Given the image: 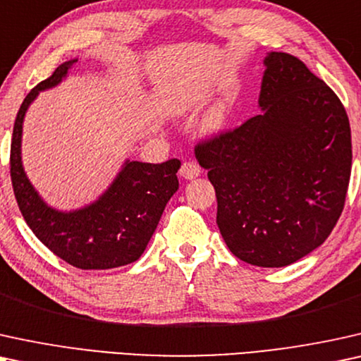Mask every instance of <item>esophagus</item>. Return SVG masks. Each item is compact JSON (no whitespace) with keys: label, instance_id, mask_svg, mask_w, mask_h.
<instances>
[{"label":"esophagus","instance_id":"1","mask_svg":"<svg viewBox=\"0 0 361 361\" xmlns=\"http://www.w3.org/2000/svg\"><path fill=\"white\" fill-rule=\"evenodd\" d=\"M180 175L185 178V180H193V178H198L201 175V168L198 163L195 161H185L180 168Z\"/></svg>","mask_w":361,"mask_h":361}]
</instances>
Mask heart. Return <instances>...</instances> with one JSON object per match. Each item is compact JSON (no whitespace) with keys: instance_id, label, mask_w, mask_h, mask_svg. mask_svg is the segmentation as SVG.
Returning a JSON list of instances; mask_svg holds the SVG:
<instances>
[{"instance_id":"heart-1","label":"heart","mask_w":361,"mask_h":361,"mask_svg":"<svg viewBox=\"0 0 361 361\" xmlns=\"http://www.w3.org/2000/svg\"><path fill=\"white\" fill-rule=\"evenodd\" d=\"M229 122V104L228 102H219L214 107L209 109V112L206 114L201 123L204 133H219L224 130L226 125Z\"/></svg>"}]
</instances>
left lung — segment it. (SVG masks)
I'll use <instances>...</instances> for the list:
<instances>
[{"label": "left lung", "mask_w": 361, "mask_h": 361, "mask_svg": "<svg viewBox=\"0 0 361 361\" xmlns=\"http://www.w3.org/2000/svg\"><path fill=\"white\" fill-rule=\"evenodd\" d=\"M262 114L195 147L218 200L229 251L284 267L330 236L352 171V133L337 94L297 57L264 59Z\"/></svg>", "instance_id": "obj_1"}]
</instances>
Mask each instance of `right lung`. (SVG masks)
I'll return each mask as SVG.
<instances>
[{"label":"right lung","mask_w":361,"mask_h":361,"mask_svg":"<svg viewBox=\"0 0 361 361\" xmlns=\"http://www.w3.org/2000/svg\"><path fill=\"white\" fill-rule=\"evenodd\" d=\"M77 59L67 61L26 95L14 120L11 183L19 211L36 238L77 269H114L135 262L155 233L163 209L178 190L180 160L123 163L107 191L92 204L57 211L44 203L27 180L21 161L23 120L41 90L56 87Z\"/></svg>","instance_id":"1"}]
</instances>
